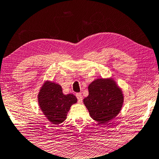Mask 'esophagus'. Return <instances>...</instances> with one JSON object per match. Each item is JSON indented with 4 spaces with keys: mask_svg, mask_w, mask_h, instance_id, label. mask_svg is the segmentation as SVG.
Instances as JSON below:
<instances>
[{
    "mask_svg": "<svg viewBox=\"0 0 159 159\" xmlns=\"http://www.w3.org/2000/svg\"><path fill=\"white\" fill-rule=\"evenodd\" d=\"M76 97L78 99V102L79 103H82V100H83V97L81 93H76Z\"/></svg>",
    "mask_w": 159,
    "mask_h": 159,
    "instance_id": "esophagus-1",
    "label": "esophagus"
}]
</instances>
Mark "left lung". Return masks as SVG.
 <instances>
[{
    "label": "left lung",
    "instance_id": "obj_1",
    "mask_svg": "<svg viewBox=\"0 0 159 159\" xmlns=\"http://www.w3.org/2000/svg\"><path fill=\"white\" fill-rule=\"evenodd\" d=\"M84 99L90 117L99 124L108 123L121 111L124 95L113 79H97L89 85Z\"/></svg>",
    "mask_w": 159,
    "mask_h": 159
}]
</instances>
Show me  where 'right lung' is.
<instances>
[{
    "label": "right lung",
    "mask_w": 159,
    "mask_h": 159,
    "mask_svg": "<svg viewBox=\"0 0 159 159\" xmlns=\"http://www.w3.org/2000/svg\"><path fill=\"white\" fill-rule=\"evenodd\" d=\"M37 98L39 108L44 117L53 125L64 122L70 107L77 102L75 95L64 94L61 86L50 80H46L42 84Z\"/></svg>",
    "instance_id": "1"
}]
</instances>
